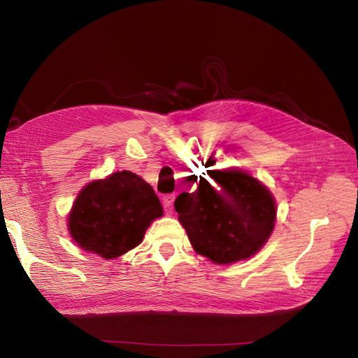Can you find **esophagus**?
Returning a JSON list of instances; mask_svg holds the SVG:
<instances>
[{
  "label": "esophagus",
  "mask_w": 358,
  "mask_h": 358,
  "mask_svg": "<svg viewBox=\"0 0 358 358\" xmlns=\"http://www.w3.org/2000/svg\"><path fill=\"white\" fill-rule=\"evenodd\" d=\"M175 199H176L175 194H166V196L162 197V204H164V209L167 212L173 210V203H175Z\"/></svg>",
  "instance_id": "esophagus-1"
}]
</instances>
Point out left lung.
Wrapping results in <instances>:
<instances>
[{"label":"left lung","mask_w":358,"mask_h":358,"mask_svg":"<svg viewBox=\"0 0 358 358\" xmlns=\"http://www.w3.org/2000/svg\"><path fill=\"white\" fill-rule=\"evenodd\" d=\"M204 167H212L208 161ZM197 189L175 201L179 222L197 254L231 264L257 254L275 229L276 203L262 182L239 169H209Z\"/></svg>","instance_id":"left-lung-1"}]
</instances>
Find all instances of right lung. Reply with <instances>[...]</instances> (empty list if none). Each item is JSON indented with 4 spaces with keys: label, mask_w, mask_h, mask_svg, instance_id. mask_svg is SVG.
<instances>
[{
    "label": "right lung",
    "mask_w": 358,
    "mask_h": 358,
    "mask_svg": "<svg viewBox=\"0 0 358 358\" xmlns=\"http://www.w3.org/2000/svg\"><path fill=\"white\" fill-rule=\"evenodd\" d=\"M162 206L154 188L131 171L90 182L69 215L73 241L88 252L113 259L142 243Z\"/></svg>",
    "instance_id": "obj_1"
}]
</instances>
